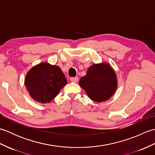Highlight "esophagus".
I'll use <instances>...</instances> for the list:
<instances>
[{"label":"esophagus","mask_w":155,"mask_h":155,"mask_svg":"<svg viewBox=\"0 0 155 155\" xmlns=\"http://www.w3.org/2000/svg\"><path fill=\"white\" fill-rule=\"evenodd\" d=\"M71 81L72 82V83H77L78 82V77H72L71 78Z\"/></svg>","instance_id":"esophagus-1"}]
</instances>
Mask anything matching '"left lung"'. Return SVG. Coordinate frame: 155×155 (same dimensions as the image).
I'll use <instances>...</instances> for the list:
<instances>
[{"instance_id": "8db88e82", "label": "left lung", "mask_w": 155, "mask_h": 155, "mask_svg": "<svg viewBox=\"0 0 155 155\" xmlns=\"http://www.w3.org/2000/svg\"><path fill=\"white\" fill-rule=\"evenodd\" d=\"M78 84L91 100L101 103L113 96L118 83L116 73L111 66L102 62L91 66Z\"/></svg>"}]
</instances>
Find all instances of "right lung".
<instances>
[{
    "instance_id": "add662e5",
    "label": "right lung",
    "mask_w": 155,
    "mask_h": 155,
    "mask_svg": "<svg viewBox=\"0 0 155 155\" xmlns=\"http://www.w3.org/2000/svg\"><path fill=\"white\" fill-rule=\"evenodd\" d=\"M67 84V81L61 68L48 62H41L31 68L25 79L30 96L42 104L50 103Z\"/></svg>"
}]
</instances>
